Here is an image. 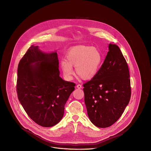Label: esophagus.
<instances>
[{
  "instance_id": "1",
  "label": "esophagus",
  "mask_w": 151,
  "mask_h": 151,
  "mask_svg": "<svg viewBox=\"0 0 151 151\" xmlns=\"http://www.w3.org/2000/svg\"><path fill=\"white\" fill-rule=\"evenodd\" d=\"M76 87H77L78 89H81V88H82V86H81V85H80V84H78Z\"/></svg>"
}]
</instances>
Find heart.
<instances>
[{
	"instance_id": "heart-1",
	"label": "heart",
	"mask_w": 151,
	"mask_h": 151,
	"mask_svg": "<svg viewBox=\"0 0 151 151\" xmlns=\"http://www.w3.org/2000/svg\"><path fill=\"white\" fill-rule=\"evenodd\" d=\"M66 60L61 61V67L65 77L72 79L75 71L84 80L92 79L96 75L100 66L102 55L100 51L89 46L79 45L72 47L66 54Z\"/></svg>"
}]
</instances>
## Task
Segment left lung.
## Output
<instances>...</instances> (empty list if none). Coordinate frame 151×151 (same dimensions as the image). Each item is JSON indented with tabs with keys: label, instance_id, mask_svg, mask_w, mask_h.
I'll list each match as a JSON object with an SVG mask.
<instances>
[{
	"label": "left lung",
	"instance_id": "left-lung-1",
	"mask_svg": "<svg viewBox=\"0 0 151 151\" xmlns=\"http://www.w3.org/2000/svg\"><path fill=\"white\" fill-rule=\"evenodd\" d=\"M83 86L87 113L94 125L106 128L116 122L131 94L128 65L116 45L109 44L100 70Z\"/></svg>",
	"mask_w": 151,
	"mask_h": 151
}]
</instances>
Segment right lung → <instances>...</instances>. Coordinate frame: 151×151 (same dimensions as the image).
I'll return each instance as SVG.
<instances>
[{"instance_id": "obj_1", "label": "right lung", "mask_w": 151, "mask_h": 151, "mask_svg": "<svg viewBox=\"0 0 151 151\" xmlns=\"http://www.w3.org/2000/svg\"><path fill=\"white\" fill-rule=\"evenodd\" d=\"M57 53L43 52L32 45L17 68V93L29 117L40 126L52 127L60 121L65 105L75 84L59 76Z\"/></svg>"}]
</instances>
